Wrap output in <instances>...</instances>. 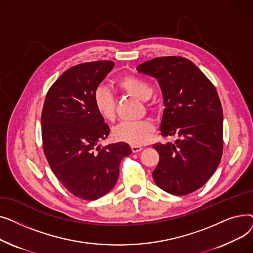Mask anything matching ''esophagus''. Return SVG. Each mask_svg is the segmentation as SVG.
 Masks as SVG:
<instances>
[{"instance_id":"1","label":"esophagus","mask_w":253,"mask_h":253,"mask_svg":"<svg viewBox=\"0 0 253 253\" xmlns=\"http://www.w3.org/2000/svg\"><path fill=\"white\" fill-rule=\"evenodd\" d=\"M143 148L141 147V145H131V150L133 153H138L142 150Z\"/></svg>"}]
</instances>
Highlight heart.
I'll return each mask as SVG.
<instances>
[{
  "mask_svg": "<svg viewBox=\"0 0 253 253\" xmlns=\"http://www.w3.org/2000/svg\"><path fill=\"white\" fill-rule=\"evenodd\" d=\"M118 86L129 94L140 100H148L153 95L152 86L144 80L124 76L118 80ZM95 109L98 114L108 121L115 118V97L111 90L103 85L98 86L93 94ZM155 130V125L150 120L136 122H124L114 129V136L117 140L124 141L132 145H140L147 142Z\"/></svg>",
  "mask_w": 253,
  "mask_h": 253,
  "instance_id": "heart-1",
  "label": "heart"
}]
</instances>
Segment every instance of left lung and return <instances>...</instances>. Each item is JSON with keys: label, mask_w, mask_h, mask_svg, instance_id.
I'll return each mask as SVG.
<instances>
[{"label": "left lung", "mask_w": 253, "mask_h": 253, "mask_svg": "<svg viewBox=\"0 0 253 253\" xmlns=\"http://www.w3.org/2000/svg\"><path fill=\"white\" fill-rule=\"evenodd\" d=\"M137 70L157 79L161 88V135L179 137L153 145L160 156L153 178L169 194L193 193L214 173L222 155L223 115L216 89L195 63L180 56L157 57Z\"/></svg>", "instance_id": "1"}]
</instances>
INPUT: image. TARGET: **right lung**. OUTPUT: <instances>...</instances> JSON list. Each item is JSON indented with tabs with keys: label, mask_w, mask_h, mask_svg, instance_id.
<instances>
[{
	"label": "right lung",
	"mask_w": 253,
	"mask_h": 253,
	"mask_svg": "<svg viewBox=\"0 0 253 253\" xmlns=\"http://www.w3.org/2000/svg\"><path fill=\"white\" fill-rule=\"evenodd\" d=\"M110 60L65 71L49 89L41 117L43 149L53 173L74 196L96 200L119 177V165L132 151L126 142L101 148L110 127L95 109L93 94L114 69Z\"/></svg>",
	"instance_id": "add662e5"
}]
</instances>
